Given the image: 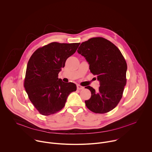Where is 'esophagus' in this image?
<instances>
[{
	"instance_id": "obj_1",
	"label": "esophagus",
	"mask_w": 152,
	"mask_h": 152,
	"mask_svg": "<svg viewBox=\"0 0 152 152\" xmlns=\"http://www.w3.org/2000/svg\"><path fill=\"white\" fill-rule=\"evenodd\" d=\"M77 89L78 90H83V89H84V87H83V86H80V85H79V84H78L77 86Z\"/></svg>"
}]
</instances>
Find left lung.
<instances>
[{
  "label": "left lung",
  "instance_id": "8db88e82",
  "mask_svg": "<svg viewBox=\"0 0 152 152\" xmlns=\"http://www.w3.org/2000/svg\"><path fill=\"white\" fill-rule=\"evenodd\" d=\"M77 52L86 58L90 72L100 82L98 91L86 87L91 93L85 101L86 106L96 113L112 110L121 100L126 83L127 65L123 55L114 44L103 37L83 42Z\"/></svg>",
  "mask_w": 152,
  "mask_h": 152
}]
</instances>
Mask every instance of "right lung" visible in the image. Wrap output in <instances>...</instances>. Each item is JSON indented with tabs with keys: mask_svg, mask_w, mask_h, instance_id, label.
I'll return each instance as SVG.
<instances>
[{
	"mask_svg": "<svg viewBox=\"0 0 152 152\" xmlns=\"http://www.w3.org/2000/svg\"><path fill=\"white\" fill-rule=\"evenodd\" d=\"M80 43L53 42L37 49L30 58L26 69L24 87L29 99L43 115L61 110L69 94L76 91L72 83H64L58 74L66 59Z\"/></svg>",
	"mask_w": 152,
	"mask_h": 152,
	"instance_id": "add662e5",
	"label": "right lung"
}]
</instances>
